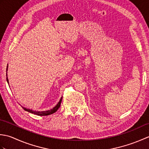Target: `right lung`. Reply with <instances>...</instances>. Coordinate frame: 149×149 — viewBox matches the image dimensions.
<instances>
[{
    "mask_svg": "<svg viewBox=\"0 0 149 149\" xmlns=\"http://www.w3.org/2000/svg\"><path fill=\"white\" fill-rule=\"evenodd\" d=\"M8 66H7L6 71L8 70ZM6 76H7V74H6ZM6 80H7L8 83L9 84L8 77H6ZM61 100H62V97H61V99H60V100L59 101V102L56 104V106H55L52 109H49V110H47V111H34V110L30 109H27V108H26V107H22V108H23L25 111H28V112H29L31 113L35 114V115H39V116H47V115H52V114L54 113L55 112L57 111V110H58L59 108L60 105H61Z\"/></svg>",
    "mask_w": 149,
    "mask_h": 149,
    "instance_id": "right-lung-1",
    "label": "right lung"
}]
</instances>
